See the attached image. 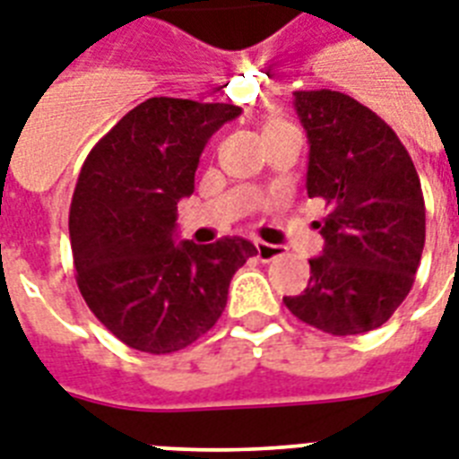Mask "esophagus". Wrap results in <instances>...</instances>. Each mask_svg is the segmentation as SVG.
<instances>
[{
  "instance_id": "34e87169",
  "label": "esophagus",
  "mask_w": 459,
  "mask_h": 459,
  "mask_svg": "<svg viewBox=\"0 0 459 459\" xmlns=\"http://www.w3.org/2000/svg\"><path fill=\"white\" fill-rule=\"evenodd\" d=\"M255 247H256V256H259L262 262H273V259H278V256L282 255L281 245H271V242L256 240Z\"/></svg>"
}]
</instances>
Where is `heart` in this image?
<instances>
[{"label":"heart","instance_id":"heart-1","mask_svg":"<svg viewBox=\"0 0 459 459\" xmlns=\"http://www.w3.org/2000/svg\"><path fill=\"white\" fill-rule=\"evenodd\" d=\"M281 126H288V125H285V122H281V120H268L266 125H264V134L275 132V129H281Z\"/></svg>","mask_w":459,"mask_h":459}]
</instances>
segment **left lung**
Here are the masks:
<instances>
[{"mask_svg":"<svg viewBox=\"0 0 459 459\" xmlns=\"http://www.w3.org/2000/svg\"><path fill=\"white\" fill-rule=\"evenodd\" d=\"M308 139V197L330 207L311 278L285 307L323 333H370L394 316L415 282L424 249L420 177L396 132L370 108L330 89L294 91Z\"/></svg>","mask_w":459,"mask_h":459,"instance_id":"8db88e82","label":"left lung"}]
</instances>
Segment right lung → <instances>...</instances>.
<instances>
[{
    "mask_svg": "<svg viewBox=\"0 0 459 459\" xmlns=\"http://www.w3.org/2000/svg\"><path fill=\"white\" fill-rule=\"evenodd\" d=\"M230 103L148 99L91 148L70 204L77 288L115 337L171 353L203 337L226 308L230 278L256 247L245 238L177 245V203L195 188L210 136L236 120Z\"/></svg>",
    "mask_w": 459,
    "mask_h": 459,
    "instance_id": "obj_1",
    "label": "right lung"
}]
</instances>
